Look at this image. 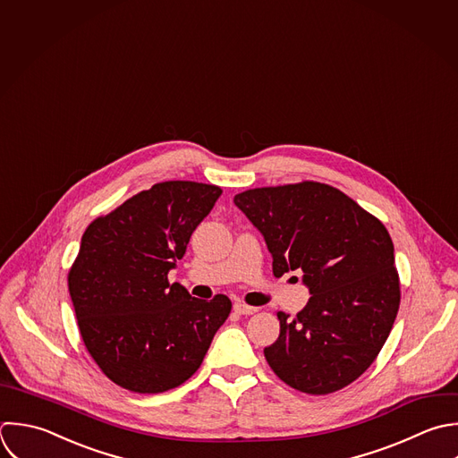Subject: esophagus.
Returning <instances> with one entry per match:
<instances>
[{
    "label": "esophagus",
    "mask_w": 458,
    "mask_h": 458,
    "mask_svg": "<svg viewBox=\"0 0 458 458\" xmlns=\"http://www.w3.org/2000/svg\"><path fill=\"white\" fill-rule=\"evenodd\" d=\"M233 310H235L237 314H241V316H251V314L259 312V309H257V307H250V305L241 303V301H237V303L233 305Z\"/></svg>",
    "instance_id": "34e87169"
}]
</instances>
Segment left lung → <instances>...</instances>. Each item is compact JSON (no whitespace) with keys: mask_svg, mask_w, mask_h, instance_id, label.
<instances>
[{"mask_svg":"<svg viewBox=\"0 0 458 458\" xmlns=\"http://www.w3.org/2000/svg\"><path fill=\"white\" fill-rule=\"evenodd\" d=\"M233 203L264 235L273 275L303 271L312 294L294 319L278 312L280 335L264 350L267 364L307 394L350 386L378 357L400 309L387 228L319 182L250 189Z\"/></svg>","mask_w":458,"mask_h":458,"instance_id":"obj_1","label":"left lung"}]
</instances>
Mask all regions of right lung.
I'll return each instance as SVG.
<instances>
[{"instance_id": "1", "label": "right lung", "mask_w": 458, "mask_h": 458, "mask_svg": "<svg viewBox=\"0 0 458 458\" xmlns=\"http://www.w3.org/2000/svg\"><path fill=\"white\" fill-rule=\"evenodd\" d=\"M221 192L198 182L155 183L81 235L69 294L87 352L119 387L158 394L182 386L226 321L225 294L198 300L167 280Z\"/></svg>"}]
</instances>
